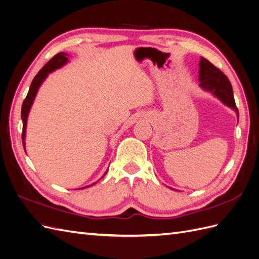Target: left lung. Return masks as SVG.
I'll list each match as a JSON object with an SVG mask.
<instances>
[{
  "label": "left lung",
  "mask_w": 259,
  "mask_h": 259,
  "mask_svg": "<svg viewBox=\"0 0 259 259\" xmlns=\"http://www.w3.org/2000/svg\"><path fill=\"white\" fill-rule=\"evenodd\" d=\"M199 80L202 89L211 92L225 105L234 109L239 120V110L236 101H234L232 86L229 79L224 74L222 70H219L204 57H201L200 61Z\"/></svg>",
  "instance_id": "1"
}]
</instances>
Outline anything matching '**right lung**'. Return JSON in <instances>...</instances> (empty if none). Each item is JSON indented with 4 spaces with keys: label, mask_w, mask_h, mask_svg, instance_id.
Instances as JSON below:
<instances>
[{
    "label": "right lung",
    "mask_w": 259,
    "mask_h": 259,
    "mask_svg": "<svg viewBox=\"0 0 259 259\" xmlns=\"http://www.w3.org/2000/svg\"><path fill=\"white\" fill-rule=\"evenodd\" d=\"M67 54L66 53H58L55 55V56L46 64L40 71L37 72V74L34 76V79L30 85V89L29 92L27 94V97L25 98L21 106V120H22V134H21V138H22V145L23 148H25V136H26V126H27V117L30 111V108L32 106V103L34 100V97L37 93L38 88H40V85L42 84V82L45 80V77L48 76V74L52 71H54L55 69H57L61 66H64L66 62L68 61L67 59ZM106 175V174H105ZM96 184V183H95ZM93 184V185H95ZM92 185V186H93ZM90 187V186H88ZM83 189V188H81Z\"/></svg>",
    "instance_id": "1"
}]
</instances>
